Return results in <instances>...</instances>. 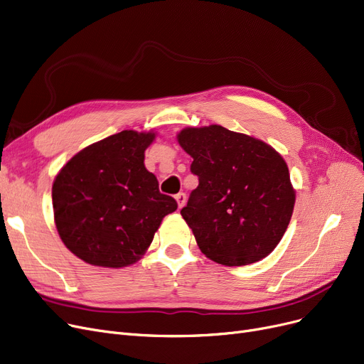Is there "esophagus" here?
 Here are the masks:
<instances>
[{
  "label": "esophagus",
  "mask_w": 364,
  "mask_h": 364,
  "mask_svg": "<svg viewBox=\"0 0 364 364\" xmlns=\"http://www.w3.org/2000/svg\"><path fill=\"white\" fill-rule=\"evenodd\" d=\"M176 199H177V203H178V208H183L184 203H186V193H178L176 195Z\"/></svg>",
  "instance_id": "obj_1"
}]
</instances>
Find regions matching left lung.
I'll list each match as a JSON object with an SVG mask.
<instances>
[{
    "label": "left lung",
    "instance_id": "left-lung-1",
    "mask_svg": "<svg viewBox=\"0 0 364 364\" xmlns=\"http://www.w3.org/2000/svg\"><path fill=\"white\" fill-rule=\"evenodd\" d=\"M177 139L193 157L191 171L199 178L181 215L200 251L225 266L269 256L287 230L296 200L282 156L220 124L186 128Z\"/></svg>",
    "mask_w": 364,
    "mask_h": 364
}]
</instances>
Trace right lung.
I'll use <instances>...</instances> for the list:
<instances>
[{
	"mask_svg": "<svg viewBox=\"0 0 364 364\" xmlns=\"http://www.w3.org/2000/svg\"><path fill=\"white\" fill-rule=\"evenodd\" d=\"M154 132L122 131L78 151L53 181L55 225L83 262L134 264L150 247L165 215L177 210L144 166Z\"/></svg>",
	"mask_w": 364,
	"mask_h": 364,
	"instance_id": "1",
	"label": "right lung"
}]
</instances>
